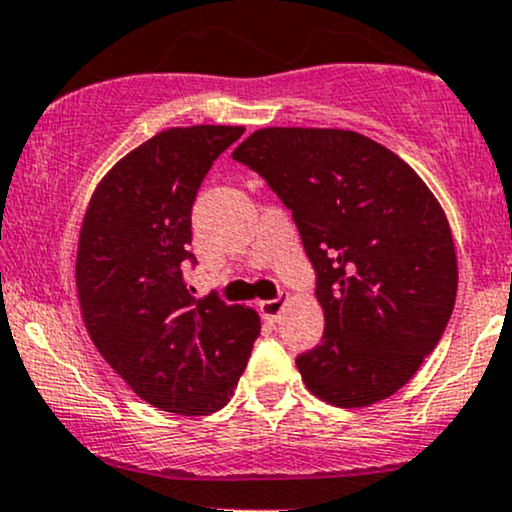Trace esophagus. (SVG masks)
Masks as SVG:
<instances>
[{
  "label": "esophagus",
  "mask_w": 512,
  "mask_h": 512,
  "mask_svg": "<svg viewBox=\"0 0 512 512\" xmlns=\"http://www.w3.org/2000/svg\"><path fill=\"white\" fill-rule=\"evenodd\" d=\"M287 304V297L285 294H280L278 299H268V302H258V311H261V316L266 318L268 323H275L282 314V309H285Z\"/></svg>",
  "instance_id": "34e87169"
}]
</instances>
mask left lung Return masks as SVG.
I'll return each mask as SVG.
<instances>
[{"mask_svg":"<svg viewBox=\"0 0 512 512\" xmlns=\"http://www.w3.org/2000/svg\"><path fill=\"white\" fill-rule=\"evenodd\" d=\"M232 158L292 210L326 318L299 354L306 388L335 407H369L417 374L458 294V256L438 198L393 150L357 131L268 126Z\"/></svg>","mask_w":512,"mask_h":512,"instance_id":"1","label":"left lung"}]
</instances>
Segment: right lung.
<instances>
[{"mask_svg": "<svg viewBox=\"0 0 512 512\" xmlns=\"http://www.w3.org/2000/svg\"><path fill=\"white\" fill-rule=\"evenodd\" d=\"M244 126H172L126 153L95 186L81 222L76 292L105 362L141 400L201 417L230 402L261 318L251 306L194 299L191 206L213 160Z\"/></svg>", "mask_w": 512, "mask_h": 512, "instance_id": "right-lung-1", "label": "right lung"}]
</instances>
